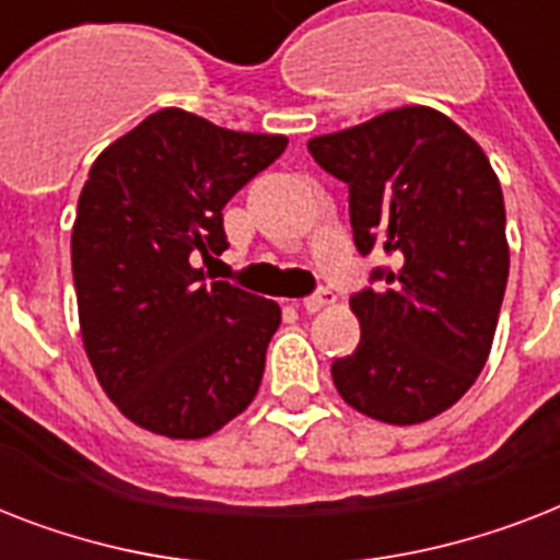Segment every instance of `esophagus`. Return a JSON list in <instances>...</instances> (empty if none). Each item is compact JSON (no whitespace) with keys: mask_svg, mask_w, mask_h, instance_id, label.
<instances>
[{"mask_svg":"<svg viewBox=\"0 0 560 560\" xmlns=\"http://www.w3.org/2000/svg\"><path fill=\"white\" fill-rule=\"evenodd\" d=\"M328 305H334V293L325 288L319 290V293H314V296L302 299V311H305V314H319V311Z\"/></svg>","mask_w":560,"mask_h":560,"instance_id":"34e87169","label":"esophagus"}]
</instances>
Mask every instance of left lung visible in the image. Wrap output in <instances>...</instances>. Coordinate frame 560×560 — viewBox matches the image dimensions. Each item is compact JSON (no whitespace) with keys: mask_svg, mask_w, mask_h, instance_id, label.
I'll return each instance as SVG.
<instances>
[{"mask_svg":"<svg viewBox=\"0 0 560 560\" xmlns=\"http://www.w3.org/2000/svg\"><path fill=\"white\" fill-rule=\"evenodd\" d=\"M307 151L349 186L360 255L383 253L351 311L360 346L334 360L342 400L383 424H421L474 386L494 342L509 281L503 188L456 121L400 107Z\"/></svg>","mask_w":560,"mask_h":560,"instance_id":"8db88e82","label":"left lung"}]
</instances>
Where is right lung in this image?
Instances as JSON below:
<instances>
[{"instance_id":"add662e5","label":"right lung","mask_w":560,"mask_h":560,"mask_svg":"<svg viewBox=\"0 0 560 560\" xmlns=\"http://www.w3.org/2000/svg\"><path fill=\"white\" fill-rule=\"evenodd\" d=\"M284 148L168 107L92 162L72 226L81 337L133 424L206 439L253 404L281 307L194 258L226 249L223 206Z\"/></svg>"}]
</instances>
